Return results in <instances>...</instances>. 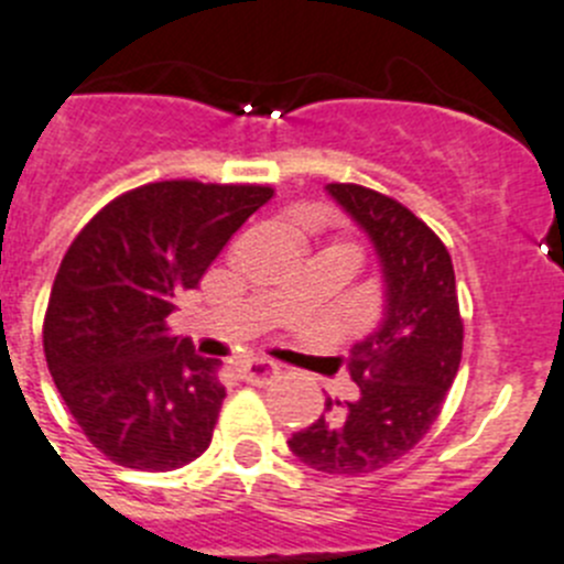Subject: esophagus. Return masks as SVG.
<instances>
[{
  "mask_svg": "<svg viewBox=\"0 0 564 564\" xmlns=\"http://www.w3.org/2000/svg\"><path fill=\"white\" fill-rule=\"evenodd\" d=\"M236 370H239L241 381L267 383L272 376H275L278 367L272 365V361H264V359H245V361H239V367H236Z\"/></svg>",
  "mask_w": 564,
  "mask_h": 564,
  "instance_id": "esophagus-1",
  "label": "esophagus"
}]
</instances>
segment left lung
<instances>
[{
  "label": "left lung",
  "mask_w": 564,
  "mask_h": 564,
  "mask_svg": "<svg viewBox=\"0 0 564 564\" xmlns=\"http://www.w3.org/2000/svg\"><path fill=\"white\" fill-rule=\"evenodd\" d=\"M325 192L376 250L383 317L350 347L356 401H325L323 417L289 440L300 462L330 476L381 470L417 445L459 372L462 317L456 275L440 236L398 199L354 183Z\"/></svg>",
  "instance_id": "left-lung-1"
}]
</instances>
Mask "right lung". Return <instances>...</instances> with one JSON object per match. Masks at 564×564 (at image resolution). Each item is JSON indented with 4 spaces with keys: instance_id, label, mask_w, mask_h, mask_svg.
<instances>
[{
    "instance_id": "add662e5",
    "label": "right lung",
    "mask_w": 564,
    "mask_h": 564,
    "mask_svg": "<svg viewBox=\"0 0 564 564\" xmlns=\"http://www.w3.org/2000/svg\"><path fill=\"white\" fill-rule=\"evenodd\" d=\"M270 186L163 181L116 197L77 234L52 283L44 354L94 448L133 470H177L210 445L217 359L166 317L197 289Z\"/></svg>"
}]
</instances>
